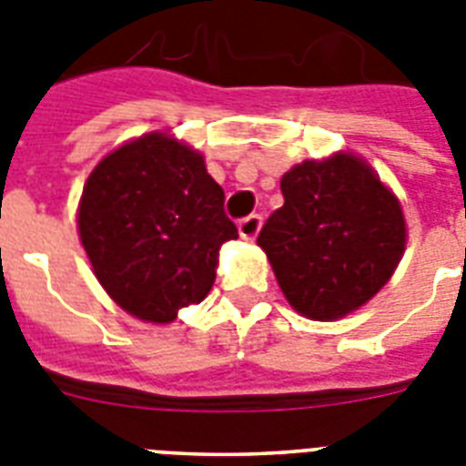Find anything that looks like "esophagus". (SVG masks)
Here are the masks:
<instances>
[{
	"mask_svg": "<svg viewBox=\"0 0 466 466\" xmlns=\"http://www.w3.org/2000/svg\"><path fill=\"white\" fill-rule=\"evenodd\" d=\"M261 225H263L261 215H248V218L241 219L239 222L241 239H256V234H258Z\"/></svg>",
	"mask_w": 466,
	"mask_h": 466,
	"instance_id": "1",
	"label": "esophagus"
}]
</instances>
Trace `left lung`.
Returning a JSON list of instances; mask_svg holds the SVG:
<instances>
[{"label": "left lung", "instance_id": "8db88e82", "mask_svg": "<svg viewBox=\"0 0 466 466\" xmlns=\"http://www.w3.org/2000/svg\"><path fill=\"white\" fill-rule=\"evenodd\" d=\"M285 205L258 234L280 290L317 321L375 298L404 254L401 205L353 155L305 161L280 181Z\"/></svg>", "mask_w": 466, "mask_h": 466}]
</instances>
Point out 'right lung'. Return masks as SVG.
Segmentation results:
<instances>
[{
  "label": "right lung",
  "mask_w": 466,
  "mask_h": 466,
  "mask_svg": "<svg viewBox=\"0 0 466 466\" xmlns=\"http://www.w3.org/2000/svg\"><path fill=\"white\" fill-rule=\"evenodd\" d=\"M79 237L98 283L142 321L203 302L219 247L237 239L203 157L164 133L106 157L84 186Z\"/></svg>",
  "instance_id": "obj_1"
}]
</instances>
